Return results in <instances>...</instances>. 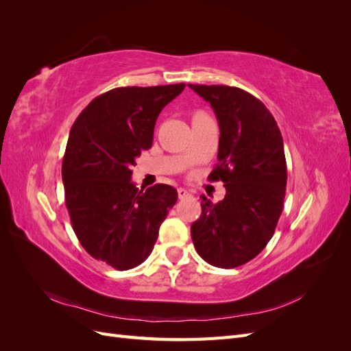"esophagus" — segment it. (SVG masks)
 <instances>
[{
	"instance_id": "esophagus-1",
	"label": "esophagus",
	"mask_w": 351,
	"mask_h": 351,
	"mask_svg": "<svg viewBox=\"0 0 351 351\" xmlns=\"http://www.w3.org/2000/svg\"><path fill=\"white\" fill-rule=\"evenodd\" d=\"M189 196H192V195H190L189 190H186V189H178V197H180V199H184V197H189Z\"/></svg>"
}]
</instances>
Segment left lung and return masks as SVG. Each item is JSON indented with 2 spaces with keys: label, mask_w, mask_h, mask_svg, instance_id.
<instances>
[{
  "label": "left lung",
  "mask_w": 351,
  "mask_h": 351,
  "mask_svg": "<svg viewBox=\"0 0 351 351\" xmlns=\"http://www.w3.org/2000/svg\"><path fill=\"white\" fill-rule=\"evenodd\" d=\"M210 104L219 125L218 204L202 196V214L190 228L199 256L212 267L247 263L272 239L284 205L287 164L282 136L268 108L249 92L224 84H189Z\"/></svg>",
  "instance_id": "1"
}]
</instances>
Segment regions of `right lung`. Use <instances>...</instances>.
<instances>
[{
	"label": "right lung",
	"instance_id": "add662e5",
	"mask_svg": "<svg viewBox=\"0 0 351 351\" xmlns=\"http://www.w3.org/2000/svg\"><path fill=\"white\" fill-rule=\"evenodd\" d=\"M186 88H115L95 98L71 125L62 158L66 206L74 232L92 258L127 271L149 256L177 190H139L132 167L149 149L159 112Z\"/></svg>",
	"mask_w": 351,
	"mask_h": 351
}]
</instances>
